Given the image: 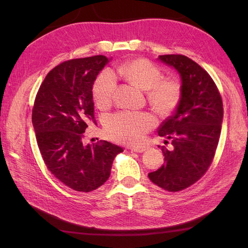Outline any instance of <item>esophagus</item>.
Masks as SVG:
<instances>
[{"mask_svg":"<svg viewBox=\"0 0 248 248\" xmlns=\"http://www.w3.org/2000/svg\"><path fill=\"white\" fill-rule=\"evenodd\" d=\"M147 149V147L146 146H141V147H134V148H131L130 150L132 152H137V153H141V152H144L145 150Z\"/></svg>","mask_w":248,"mask_h":248,"instance_id":"1","label":"esophagus"}]
</instances>
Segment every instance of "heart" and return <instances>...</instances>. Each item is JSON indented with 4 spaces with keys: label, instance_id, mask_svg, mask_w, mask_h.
<instances>
[{
    "label": "heart",
    "instance_id": "heart-1",
    "mask_svg": "<svg viewBox=\"0 0 248 248\" xmlns=\"http://www.w3.org/2000/svg\"><path fill=\"white\" fill-rule=\"evenodd\" d=\"M118 72L129 84L146 91L149 103L161 117L170 116L181 102V82L172 78H162V71L147 59L129 60L119 66ZM116 88L115 74L110 70L100 72L93 86V96L97 106L101 108L110 107ZM155 125L156 120L149 112L123 111L109 118L107 131L116 141L138 146Z\"/></svg>",
    "mask_w": 248,
    "mask_h": 248
}]
</instances>
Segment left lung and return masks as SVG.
<instances>
[{
  "mask_svg": "<svg viewBox=\"0 0 248 248\" xmlns=\"http://www.w3.org/2000/svg\"><path fill=\"white\" fill-rule=\"evenodd\" d=\"M159 60L179 72L182 98L157 131L170 140L171 150L161 147L164 164L148 176L162 189L176 192L199 181L211 166L221 131L222 99L209 73L188 57L163 55Z\"/></svg>",
  "mask_w": 248,
  "mask_h": 248,
  "instance_id": "obj_1",
  "label": "left lung"
}]
</instances>
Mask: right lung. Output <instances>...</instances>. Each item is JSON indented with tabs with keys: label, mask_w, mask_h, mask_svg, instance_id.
I'll return each mask as SVG.
<instances>
[{
	"label": "right lung",
	"mask_w": 248,
	"mask_h": 248,
	"mask_svg": "<svg viewBox=\"0 0 248 248\" xmlns=\"http://www.w3.org/2000/svg\"><path fill=\"white\" fill-rule=\"evenodd\" d=\"M108 63L99 55L59 64L42 81L34 102L32 122L43 161L59 181L77 191L90 192L107 182L112 161L123 152L107 140L84 144L88 125L95 123L94 81Z\"/></svg>",
	"instance_id": "obj_1"
}]
</instances>
